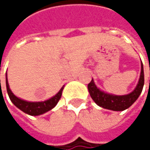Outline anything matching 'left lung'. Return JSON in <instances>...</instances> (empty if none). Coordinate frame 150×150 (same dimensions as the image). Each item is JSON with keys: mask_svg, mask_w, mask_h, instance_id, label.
I'll return each instance as SVG.
<instances>
[{"mask_svg": "<svg viewBox=\"0 0 150 150\" xmlns=\"http://www.w3.org/2000/svg\"><path fill=\"white\" fill-rule=\"evenodd\" d=\"M143 85H144V72H143V65L142 62L141 74H140L138 83L135 89L129 94L123 95V96L108 94L100 89L99 88H97L93 79L88 83V89L91 98L98 106L113 111H123L129 108L138 99L139 96L142 91Z\"/></svg>", "mask_w": 150, "mask_h": 150, "instance_id": "8db88e82", "label": "left lung"}]
</instances>
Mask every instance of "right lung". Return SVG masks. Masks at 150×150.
I'll list each match as a JSON object with an SVG mask.
<instances>
[{
	"instance_id": "right-lung-1",
	"label": "right lung",
	"mask_w": 150,
	"mask_h": 150,
	"mask_svg": "<svg viewBox=\"0 0 150 150\" xmlns=\"http://www.w3.org/2000/svg\"><path fill=\"white\" fill-rule=\"evenodd\" d=\"M6 86H7L8 95L11 102L14 103L15 107H17L22 112H24L29 115H35V116L42 115L46 112L51 110L52 108H54L58 103V102L62 96V90L64 88V86H63L56 95H54L51 98L43 101V102H28V101H25L23 99L17 97L16 96L14 95V93L11 91V89L9 88L7 75H6Z\"/></svg>"
}]
</instances>
